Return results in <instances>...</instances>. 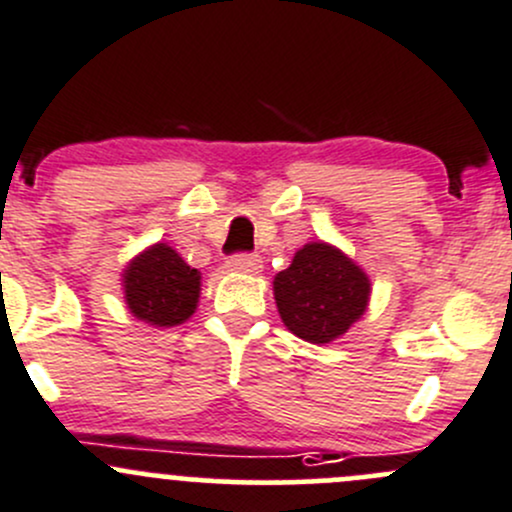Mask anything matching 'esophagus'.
I'll return each mask as SVG.
<instances>
[{"mask_svg": "<svg viewBox=\"0 0 512 512\" xmlns=\"http://www.w3.org/2000/svg\"><path fill=\"white\" fill-rule=\"evenodd\" d=\"M227 267L235 272H247V275H257L262 272V257L252 255V252H240V255H232L227 260Z\"/></svg>", "mask_w": 512, "mask_h": 512, "instance_id": "esophagus-1", "label": "esophagus"}]
</instances>
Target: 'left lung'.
Here are the masks:
<instances>
[{
  "mask_svg": "<svg viewBox=\"0 0 512 512\" xmlns=\"http://www.w3.org/2000/svg\"><path fill=\"white\" fill-rule=\"evenodd\" d=\"M369 277L332 245L312 242L275 277V299L282 322L312 344L342 337L369 302Z\"/></svg>",
  "mask_w": 512,
  "mask_h": 512,
  "instance_id": "left-lung-1",
  "label": "left lung"
}]
</instances>
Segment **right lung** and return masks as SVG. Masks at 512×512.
Wrapping results in <instances>:
<instances>
[{
	"instance_id": "right-lung-1",
	"label": "right lung",
	"mask_w": 512,
	"mask_h": 512,
	"mask_svg": "<svg viewBox=\"0 0 512 512\" xmlns=\"http://www.w3.org/2000/svg\"><path fill=\"white\" fill-rule=\"evenodd\" d=\"M128 309L156 327L183 324L195 312L200 272L168 245L158 242L128 265L123 275Z\"/></svg>"
}]
</instances>
